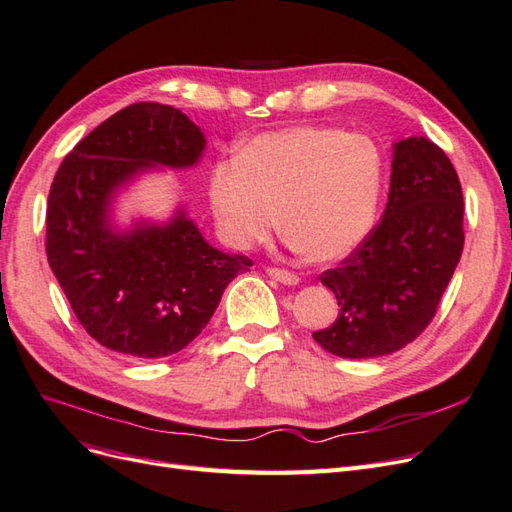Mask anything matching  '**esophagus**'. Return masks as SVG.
I'll return each instance as SVG.
<instances>
[{"label": "esophagus", "instance_id": "obj_1", "mask_svg": "<svg viewBox=\"0 0 512 512\" xmlns=\"http://www.w3.org/2000/svg\"><path fill=\"white\" fill-rule=\"evenodd\" d=\"M267 275L273 277V280H277L280 284H286V286H297L299 284V277L286 271V269H277V267H269L267 269Z\"/></svg>", "mask_w": 512, "mask_h": 512}]
</instances>
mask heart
I'll list each match as a JSON object with an SVG mask.
<instances>
[{"label":"heart","mask_w":512,"mask_h":512,"mask_svg":"<svg viewBox=\"0 0 512 512\" xmlns=\"http://www.w3.org/2000/svg\"><path fill=\"white\" fill-rule=\"evenodd\" d=\"M384 185L374 138L333 126H297L247 141L215 162L209 205L224 241L250 250L280 226L307 260L333 262L363 243Z\"/></svg>","instance_id":"1"}]
</instances>
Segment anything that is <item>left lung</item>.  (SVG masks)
<instances>
[{
	"mask_svg": "<svg viewBox=\"0 0 512 512\" xmlns=\"http://www.w3.org/2000/svg\"><path fill=\"white\" fill-rule=\"evenodd\" d=\"M461 252L463 194L451 160L425 136L395 143L382 220L342 265L320 275L339 314L312 337L342 359L401 350L436 316Z\"/></svg>",
	"mask_w": 512,
	"mask_h": 512,
	"instance_id": "left-lung-1",
	"label": "left lung"
}]
</instances>
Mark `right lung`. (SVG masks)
Wrapping results in <instances>:
<instances>
[{
    "label": "right lung",
    "mask_w": 512,
    "mask_h": 512,
    "mask_svg": "<svg viewBox=\"0 0 512 512\" xmlns=\"http://www.w3.org/2000/svg\"><path fill=\"white\" fill-rule=\"evenodd\" d=\"M205 134L179 108L136 102L61 162L46 207V256L83 329L108 350L162 359L200 335L252 260L215 250L183 207L164 224L119 230L113 200L151 168H190Z\"/></svg>",
    "instance_id": "obj_1"
}]
</instances>
